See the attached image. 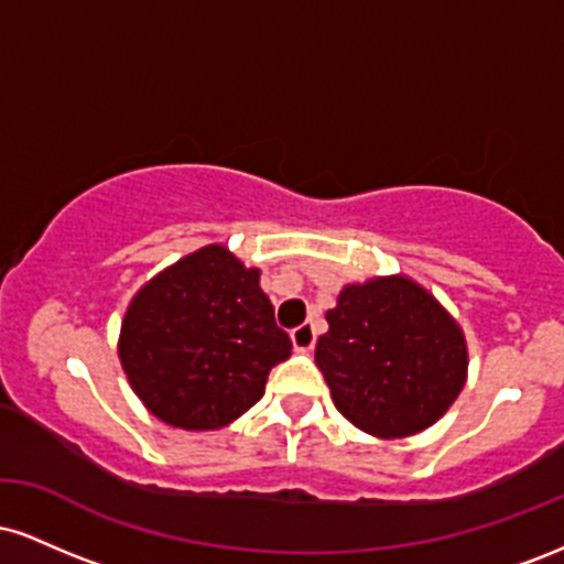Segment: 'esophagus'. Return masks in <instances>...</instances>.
<instances>
[{
    "instance_id": "1",
    "label": "esophagus",
    "mask_w": 564,
    "mask_h": 564,
    "mask_svg": "<svg viewBox=\"0 0 564 564\" xmlns=\"http://www.w3.org/2000/svg\"><path fill=\"white\" fill-rule=\"evenodd\" d=\"M291 345H294L296 352H310L315 347V326L313 323H302L291 332Z\"/></svg>"
}]
</instances>
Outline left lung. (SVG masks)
I'll return each mask as SVG.
<instances>
[{
    "mask_svg": "<svg viewBox=\"0 0 564 564\" xmlns=\"http://www.w3.org/2000/svg\"><path fill=\"white\" fill-rule=\"evenodd\" d=\"M315 347L336 411L381 440L424 432L467 384L469 349L458 321L408 275L347 283Z\"/></svg>",
    "mask_w": 564,
    "mask_h": 564,
    "instance_id": "obj_1",
    "label": "left lung"
}]
</instances>
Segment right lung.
I'll return each mask as SVG.
<instances>
[{
	"mask_svg": "<svg viewBox=\"0 0 564 564\" xmlns=\"http://www.w3.org/2000/svg\"><path fill=\"white\" fill-rule=\"evenodd\" d=\"M260 275L228 246L209 243L142 283L127 304L121 368L164 424L223 430L262 398L270 368L291 355Z\"/></svg>",
	"mask_w": 564,
	"mask_h": 564,
	"instance_id": "obj_1",
	"label": "right lung"
}]
</instances>
